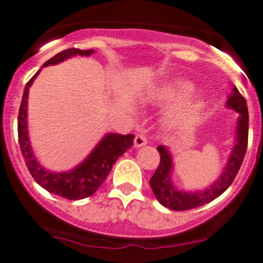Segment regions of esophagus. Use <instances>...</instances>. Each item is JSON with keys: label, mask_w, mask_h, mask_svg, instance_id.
<instances>
[{"label": "esophagus", "mask_w": 263, "mask_h": 263, "mask_svg": "<svg viewBox=\"0 0 263 263\" xmlns=\"http://www.w3.org/2000/svg\"><path fill=\"white\" fill-rule=\"evenodd\" d=\"M146 144H147L146 137L142 136V135H136V137H135V141H134L135 147H141V146H145V145H146Z\"/></svg>", "instance_id": "34e87169"}]
</instances>
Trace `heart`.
<instances>
[{
    "label": "heart",
    "instance_id": "b5f03b06",
    "mask_svg": "<svg viewBox=\"0 0 263 263\" xmlns=\"http://www.w3.org/2000/svg\"><path fill=\"white\" fill-rule=\"evenodd\" d=\"M193 86L190 82L185 81H174L171 84H166L164 86H160L155 92H154L153 98L158 102L163 103H177L182 102V100L187 99L191 94L193 92ZM201 109L200 104H192L188 107L182 108L178 112V118L182 121H187V119L193 118Z\"/></svg>",
    "mask_w": 263,
    "mask_h": 263
}]
</instances>
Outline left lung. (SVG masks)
I'll return each mask as SVG.
<instances>
[{
  "mask_svg": "<svg viewBox=\"0 0 263 263\" xmlns=\"http://www.w3.org/2000/svg\"><path fill=\"white\" fill-rule=\"evenodd\" d=\"M227 107L239 113L235 145L221 176L208 190L196 191V192H183V191L177 190L172 182L173 160H172L171 153L165 146H161V145L158 146V151L160 154V164L154 176L151 177L150 185L155 197L163 206L174 211H184L198 208L219 197L234 181L243 163L247 144H248V108H247L246 99L235 86L233 87L228 98Z\"/></svg>",
  "mask_w": 263,
  "mask_h": 263,
  "instance_id": "1",
  "label": "left lung"
}]
</instances>
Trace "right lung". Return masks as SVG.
<instances>
[{
	"label": "right lung",
	"instance_id": "add662e5",
	"mask_svg": "<svg viewBox=\"0 0 263 263\" xmlns=\"http://www.w3.org/2000/svg\"><path fill=\"white\" fill-rule=\"evenodd\" d=\"M94 53V49H78L70 48L57 53L54 57L47 61L43 67L49 65H57L67 58L73 55H90ZM41 70L28 81L25 90H24L23 99H21L20 109H18L17 118V135L18 144H20L21 154L24 156L26 166L33 176L34 181L39 185L47 190L53 195L61 196L67 200H81V198L91 196L98 188L102 185L104 179L112 171L113 164L117 159L132 147L134 145V135H118L108 134L100 140L99 144L95 146L90 155L79 164L76 168L68 172L55 173L44 168L36 160L35 155L31 150L30 141L28 137V94L29 87L31 86L33 81L39 75Z\"/></svg>",
	"mask_w": 263,
	"mask_h": 263
}]
</instances>
